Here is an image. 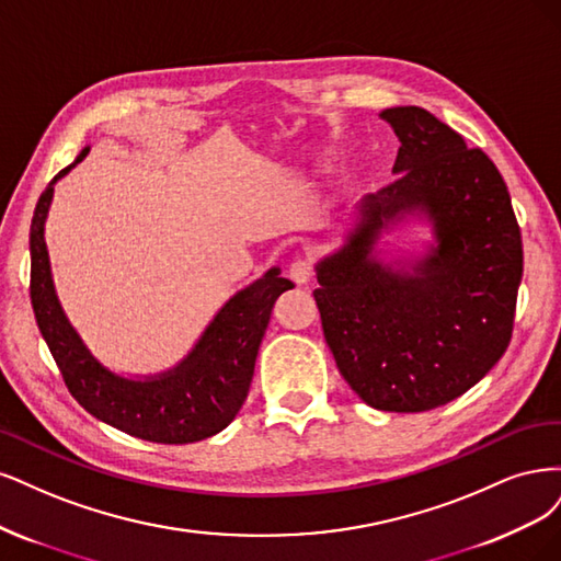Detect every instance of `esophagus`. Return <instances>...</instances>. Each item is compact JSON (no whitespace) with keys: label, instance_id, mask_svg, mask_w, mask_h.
I'll return each mask as SVG.
<instances>
[{"label":"esophagus","instance_id":"esophagus-1","mask_svg":"<svg viewBox=\"0 0 561 561\" xmlns=\"http://www.w3.org/2000/svg\"><path fill=\"white\" fill-rule=\"evenodd\" d=\"M288 275H291V279L298 286H302L314 277V263L310 259H298L291 263V267H288Z\"/></svg>","mask_w":561,"mask_h":561}]
</instances>
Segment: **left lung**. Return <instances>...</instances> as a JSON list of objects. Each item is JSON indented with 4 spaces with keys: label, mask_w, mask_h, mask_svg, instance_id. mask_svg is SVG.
I'll list each match as a JSON object with an SVG mask.
<instances>
[{
    "label": "left lung",
    "mask_w": 561,
    "mask_h": 561,
    "mask_svg": "<svg viewBox=\"0 0 561 561\" xmlns=\"http://www.w3.org/2000/svg\"><path fill=\"white\" fill-rule=\"evenodd\" d=\"M382 116L399 137L393 182L360 201V221L317 265L323 337L370 408L424 412L492 370L513 337L522 234L501 172L422 106ZM422 208L439 247L412 274L369 259L376 232Z\"/></svg>",
    "instance_id": "obj_1"
}]
</instances>
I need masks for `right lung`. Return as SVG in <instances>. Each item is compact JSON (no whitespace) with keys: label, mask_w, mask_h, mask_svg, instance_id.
<instances>
[{"label":"right lung","mask_w":561,"mask_h":561,"mask_svg":"<svg viewBox=\"0 0 561 561\" xmlns=\"http://www.w3.org/2000/svg\"><path fill=\"white\" fill-rule=\"evenodd\" d=\"M85 153L88 149L79 153L77 162ZM75 165L53 176L39 195L30 226L32 310L69 393L100 422L141 440L184 445L214 436L240 412L275 300L294 284L279 277L277 267L270 270L263 279L226 302L184 364L168 375L135 382L110 373L85 350L62 314L44 242L53 184Z\"/></svg>","instance_id":"right-lung-1"}]
</instances>
